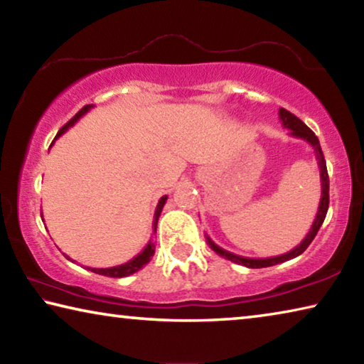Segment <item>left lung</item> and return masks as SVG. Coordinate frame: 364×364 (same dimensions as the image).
<instances>
[{"instance_id": "obj_1", "label": "left lung", "mask_w": 364, "mask_h": 364, "mask_svg": "<svg viewBox=\"0 0 364 364\" xmlns=\"http://www.w3.org/2000/svg\"><path fill=\"white\" fill-rule=\"evenodd\" d=\"M279 120L282 122V127L287 128V130H291V133H289L291 136L306 141V143L313 147V151H315L316 159H318V165H319V175H321V200H319L318 213H316L315 221H313V225H311V230L308 231V234L305 236L304 241L300 242V245H297V247L292 249L291 252H287V254H284V255L269 257V258L241 257V255L232 254V252H228L225 249H221L220 245L215 244L212 239L205 234L207 242H208V245H210V249L213 252H217L220 257L228 258V260H231V262L237 263V264H244V267H247V268L273 267V264L292 260V258L299 257L300 254H304L308 245H310L313 239H315L316 232L319 231V228H321L323 221L326 218V213H328V207H329V176H328V168H326V160H324V156H323L321 146H319V139L316 138V134L313 133L310 128H308L305 123L299 119V117H295L294 114H291L289 110L282 109V107L279 109Z\"/></svg>"}]
</instances>
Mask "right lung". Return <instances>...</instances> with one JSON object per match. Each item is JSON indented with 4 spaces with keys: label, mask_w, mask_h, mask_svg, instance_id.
I'll use <instances>...</instances> for the list:
<instances>
[{
    "label": "right lung",
    "mask_w": 364,
    "mask_h": 364,
    "mask_svg": "<svg viewBox=\"0 0 364 364\" xmlns=\"http://www.w3.org/2000/svg\"><path fill=\"white\" fill-rule=\"evenodd\" d=\"M91 107H95L93 104H88V106H85L82 110H80V112H78L75 117H73V119H72L70 122H67L65 125H64L63 128H60L59 133L56 134V138H54V141H56V139L60 136V134H64L67 130H69L70 127L75 125L80 117H83L86 112H88V110H90ZM54 141H53V143H54ZM53 143H51V146H53ZM165 202H167V196L160 197L159 204H157V207H156V213H154V221H152V231H154V232L157 231V221H159L160 213H162V208H164V205H165ZM154 252H156V245H154V244L149 241V244L146 245L144 250L141 252V254H138L134 258H132L130 262H127V263H123V264H119V267H112V268H88V269L93 271V273H96V274L109 276V278H125V276H130V274H133V273H136V271H139L141 268H143L144 264L149 263L151 258L154 257ZM65 257H67V255H65ZM67 258H69V257H67ZM69 260H70V258H69Z\"/></svg>",
    "instance_id": "add662e5"
}]
</instances>
